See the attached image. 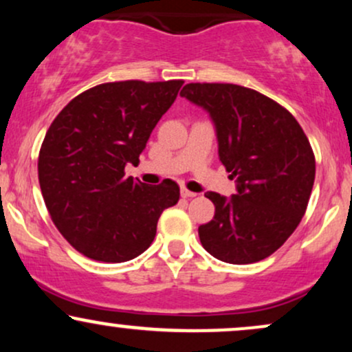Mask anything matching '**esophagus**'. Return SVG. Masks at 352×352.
<instances>
[{
    "instance_id": "esophagus-1",
    "label": "esophagus",
    "mask_w": 352,
    "mask_h": 352,
    "mask_svg": "<svg viewBox=\"0 0 352 352\" xmlns=\"http://www.w3.org/2000/svg\"><path fill=\"white\" fill-rule=\"evenodd\" d=\"M182 197H184V199H193V197H197V193L195 192H190V190H187V188H182Z\"/></svg>"
}]
</instances>
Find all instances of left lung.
I'll list each match as a JSON object with an SVG mask.
<instances>
[{
    "label": "left lung",
    "instance_id": "left-lung-1",
    "mask_svg": "<svg viewBox=\"0 0 352 352\" xmlns=\"http://www.w3.org/2000/svg\"><path fill=\"white\" fill-rule=\"evenodd\" d=\"M182 98L204 109L215 127L218 157L236 192H207L215 217L200 225L201 245L217 260H265L300 225L316 173L314 153L298 120L260 92L236 84H187Z\"/></svg>",
    "mask_w": 352,
    "mask_h": 352
}]
</instances>
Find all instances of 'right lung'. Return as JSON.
<instances>
[{"instance_id":"obj_1","label":"right lung","mask_w":352,"mask_h":352,"mask_svg":"<svg viewBox=\"0 0 352 352\" xmlns=\"http://www.w3.org/2000/svg\"><path fill=\"white\" fill-rule=\"evenodd\" d=\"M184 80H122L79 94L52 120L39 151L43 199L56 228L84 256L122 263L151 246L157 221L180 199L173 180L124 177Z\"/></svg>"}]
</instances>
